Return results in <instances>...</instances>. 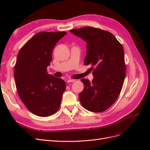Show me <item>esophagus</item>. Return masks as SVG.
Instances as JSON below:
<instances>
[{
	"mask_svg": "<svg viewBox=\"0 0 150 150\" xmlns=\"http://www.w3.org/2000/svg\"><path fill=\"white\" fill-rule=\"evenodd\" d=\"M76 80H75V79H68V81H67V82H68V83H70V82H75Z\"/></svg>",
	"mask_w": 150,
	"mask_h": 150,
	"instance_id": "1",
	"label": "esophagus"
}]
</instances>
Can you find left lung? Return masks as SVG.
Returning a JSON list of instances; mask_svg holds the SVG:
<instances>
[{
    "label": "left lung",
    "instance_id": "obj_1",
    "mask_svg": "<svg viewBox=\"0 0 150 150\" xmlns=\"http://www.w3.org/2000/svg\"><path fill=\"white\" fill-rule=\"evenodd\" d=\"M69 31L86 42L84 64L95 68L92 82L81 79L84 88L79 95L81 103L88 111L102 112L115 103L122 90L126 76L123 47L113 34L98 28L87 26Z\"/></svg>",
    "mask_w": 150,
    "mask_h": 150
}]
</instances>
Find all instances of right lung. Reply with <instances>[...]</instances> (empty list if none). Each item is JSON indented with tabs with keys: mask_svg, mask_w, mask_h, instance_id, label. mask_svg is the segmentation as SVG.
Listing matches in <instances>:
<instances>
[{
	"mask_svg": "<svg viewBox=\"0 0 150 150\" xmlns=\"http://www.w3.org/2000/svg\"><path fill=\"white\" fill-rule=\"evenodd\" d=\"M64 31L40 32L35 35L19 51L14 78L20 98L31 113L47 117L59 110L66 83L47 73L57 42Z\"/></svg>",
	"mask_w": 150,
	"mask_h": 150,
	"instance_id": "obj_1",
	"label": "right lung"
}]
</instances>
